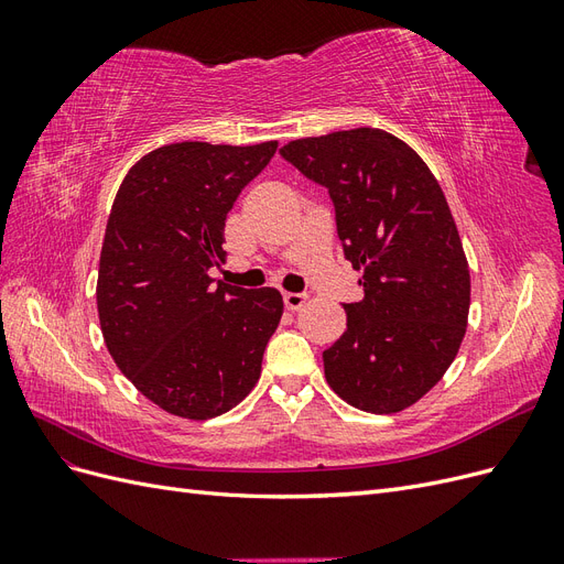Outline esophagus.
Here are the masks:
<instances>
[{
    "label": "esophagus",
    "instance_id": "34e87169",
    "mask_svg": "<svg viewBox=\"0 0 564 564\" xmlns=\"http://www.w3.org/2000/svg\"><path fill=\"white\" fill-rule=\"evenodd\" d=\"M305 299H308L305 294H284V308L292 311V313H294V311H301Z\"/></svg>",
    "mask_w": 564,
    "mask_h": 564
}]
</instances>
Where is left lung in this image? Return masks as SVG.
I'll return each mask as SVG.
<instances>
[{
  "mask_svg": "<svg viewBox=\"0 0 564 564\" xmlns=\"http://www.w3.org/2000/svg\"><path fill=\"white\" fill-rule=\"evenodd\" d=\"M282 158L329 191L365 299L322 352L340 400L369 414L419 402L449 369L468 327L470 270L445 193L416 152L360 127L289 141Z\"/></svg>",
  "mask_w": 564,
  "mask_h": 564,
  "instance_id": "obj_1",
  "label": "left lung"
}]
</instances>
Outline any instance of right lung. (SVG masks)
<instances>
[{
	"label": "right lung",
	"mask_w": 564,
	"mask_h": 564,
	"mask_svg": "<svg viewBox=\"0 0 564 564\" xmlns=\"http://www.w3.org/2000/svg\"><path fill=\"white\" fill-rule=\"evenodd\" d=\"M278 141L162 145L119 185L100 249L96 303L119 371L164 412L207 421L261 377L284 303L278 289L214 284L226 218Z\"/></svg>",
	"instance_id": "1"
}]
</instances>
